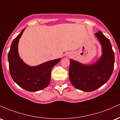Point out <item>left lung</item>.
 Segmentation results:
<instances>
[{
    "label": "left lung",
    "instance_id": "left-lung-1",
    "mask_svg": "<svg viewBox=\"0 0 120 120\" xmlns=\"http://www.w3.org/2000/svg\"><path fill=\"white\" fill-rule=\"evenodd\" d=\"M102 48L101 56L94 64L86 65L70 60L69 78L75 88L91 92L107 83L114 68V54L109 39L101 31L95 33Z\"/></svg>",
    "mask_w": 120,
    "mask_h": 120
}]
</instances>
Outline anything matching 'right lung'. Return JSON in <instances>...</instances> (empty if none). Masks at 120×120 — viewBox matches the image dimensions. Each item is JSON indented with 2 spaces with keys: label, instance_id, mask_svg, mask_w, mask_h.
<instances>
[{
  "label": "right lung",
  "instance_id": "right-lung-1",
  "mask_svg": "<svg viewBox=\"0 0 120 120\" xmlns=\"http://www.w3.org/2000/svg\"><path fill=\"white\" fill-rule=\"evenodd\" d=\"M25 29L13 40L8 54L9 69L12 78L20 87L30 92H36L49 85L53 67L60 58L50 60L36 66H30L22 61L18 53V43Z\"/></svg>",
  "mask_w": 120,
  "mask_h": 120
}]
</instances>
